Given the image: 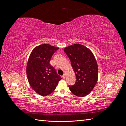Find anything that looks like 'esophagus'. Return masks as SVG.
I'll return each instance as SVG.
<instances>
[{"mask_svg":"<svg viewBox=\"0 0 126 126\" xmlns=\"http://www.w3.org/2000/svg\"><path fill=\"white\" fill-rule=\"evenodd\" d=\"M63 79H65L66 78V75H63Z\"/></svg>","mask_w":126,"mask_h":126,"instance_id":"esophagus-1","label":"esophagus"}]
</instances>
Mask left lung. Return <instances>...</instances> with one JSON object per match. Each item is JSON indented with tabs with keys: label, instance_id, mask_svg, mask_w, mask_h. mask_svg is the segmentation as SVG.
<instances>
[{
	"label": "left lung",
	"instance_id": "8db88e82",
	"mask_svg": "<svg viewBox=\"0 0 126 126\" xmlns=\"http://www.w3.org/2000/svg\"><path fill=\"white\" fill-rule=\"evenodd\" d=\"M69 57L76 75V82L69 86L75 96L83 97L88 94L98 80V68L96 60L90 49L76 44L64 49Z\"/></svg>",
	"mask_w": 126,
	"mask_h": 126
}]
</instances>
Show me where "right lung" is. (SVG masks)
Listing matches in <instances>:
<instances>
[{"label": "right lung", "mask_w": 126, "mask_h": 126, "mask_svg": "<svg viewBox=\"0 0 126 126\" xmlns=\"http://www.w3.org/2000/svg\"><path fill=\"white\" fill-rule=\"evenodd\" d=\"M58 49L49 44H42L34 48L29 57L26 68L28 80L32 88L41 96L52 93L62 79L49 63Z\"/></svg>", "instance_id": "1"}]
</instances>
